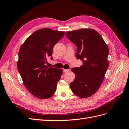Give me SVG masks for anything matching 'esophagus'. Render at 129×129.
Masks as SVG:
<instances>
[{"mask_svg": "<svg viewBox=\"0 0 129 129\" xmlns=\"http://www.w3.org/2000/svg\"><path fill=\"white\" fill-rule=\"evenodd\" d=\"M69 71H70V70H66V69L63 70V72L64 73H67L68 72H69Z\"/></svg>", "mask_w": 129, "mask_h": 129, "instance_id": "obj_1", "label": "esophagus"}]
</instances>
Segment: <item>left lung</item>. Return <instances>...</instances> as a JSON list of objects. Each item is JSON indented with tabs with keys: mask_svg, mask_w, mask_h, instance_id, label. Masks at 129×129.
<instances>
[{
	"mask_svg": "<svg viewBox=\"0 0 129 129\" xmlns=\"http://www.w3.org/2000/svg\"><path fill=\"white\" fill-rule=\"evenodd\" d=\"M77 46V58L83 61L74 67L75 79L70 84L72 92L80 98H88L98 90L109 66V48L100 34L93 29H79L66 33Z\"/></svg>",
	"mask_w": 129,
	"mask_h": 129,
	"instance_id": "left-lung-1",
	"label": "left lung"
}]
</instances>
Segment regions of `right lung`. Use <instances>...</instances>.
<instances>
[{
  "mask_svg": "<svg viewBox=\"0 0 129 129\" xmlns=\"http://www.w3.org/2000/svg\"><path fill=\"white\" fill-rule=\"evenodd\" d=\"M64 32L42 28L36 31L26 40L19 52L17 64L25 87L37 98L47 99L55 94L61 79L62 70L48 67L47 58L53 60L55 46Z\"/></svg>",
  "mask_w": 129,
  "mask_h": 129,
  "instance_id": "add662e5",
  "label": "right lung"
}]
</instances>
